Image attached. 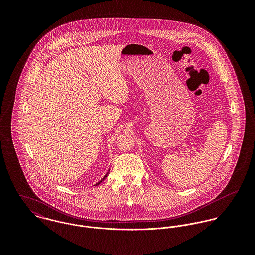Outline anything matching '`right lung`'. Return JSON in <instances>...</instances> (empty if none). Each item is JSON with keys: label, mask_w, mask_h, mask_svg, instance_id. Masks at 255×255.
<instances>
[{"label": "right lung", "mask_w": 255, "mask_h": 255, "mask_svg": "<svg viewBox=\"0 0 255 255\" xmlns=\"http://www.w3.org/2000/svg\"><path fill=\"white\" fill-rule=\"evenodd\" d=\"M109 171H110V170H108V172H107V174H106V175H105V176H104V177H103V178H102V179H101V180H100V181H99V182H97V183H96V184H95V185H98V184H100V182H103V181H104V180H105V179H106V177H107V176H108V174H109Z\"/></svg>", "instance_id": "obj_1"}]
</instances>
